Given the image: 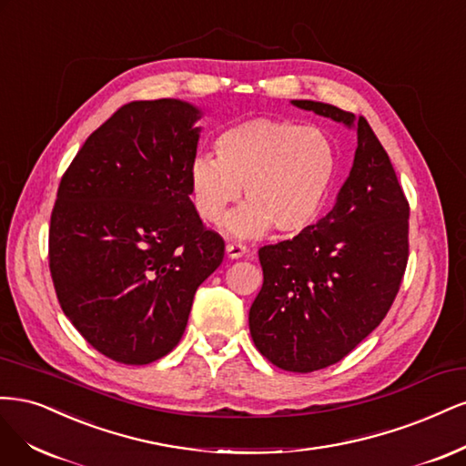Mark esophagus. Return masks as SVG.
Segmentation results:
<instances>
[{"label": "esophagus", "instance_id": "34e87169", "mask_svg": "<svg viewBox=\"0 0 466 466\" xmlns=\"http://www.w3.org/2000/svg\"><path fill=\"white\" fill-rule=\"evenodd\" d=\"M246 253H248V248L244 244H239V242H228L227 244V255L230 259L242 258V255H246Z\"/></svg>", "mask_w": 466, "mask_h": 466}]
</instances>
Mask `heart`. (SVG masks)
I'll list each match as a JSON object with an SVG mask.
<instances>
[{
	"label": "heart",
	"instance_id": "1",
	"mask_svg": "<svg viewBox=\"0 0 466 466\" xmlns=\"http://www.w3.org/2000/svg\"><path fill=\"white\" fill-rule=\"evenodd\" d=\"M217 158L198 157L189 168L195 211L218 224L246 193L248 203L227 218L234 236L255 238L275 227L298 234L319 217L331 191L337 155L327 135L284 117H251L224 127Z\"/></svg>",
	"mask_w": 466,
	"mask_h": 466
}]
</instances>
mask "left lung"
I'll list each match as a JSON object with an SVG mask.
<instances>
[{
    "instance_id": "8db88e82",
    "label": "left lung",
    "mask_w": 466,
    "mask_h": 466,
    "mask_svg": "<svg viewBox=\"0 0 466 466\" xmlns=\"http://www.w3.org/2000/svg\"><path fill=\"white\" fill-rule=\"evenodd\" d=\"M294 104L354 126L358 135L350 174L329 215L292 239L259 248L253 344L273 366L309 373L340 362L391 309L407 271L410 207L364 116L313 100Z\"/></svg>"
}]
</instances>
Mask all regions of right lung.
Masks as SVG:
<instances>
[{
  "label": "right lung",
  "mask_w": 466,
  "mask_h": 466,
  "mask_svg": "<svg viewBox=\"0 0 466 466\" xmlns=\"http://www.w3.org/2000/svg\"><path fill=\"white\" fill-rule=\"evenodd\" d=\"M199 110L133 100L88 135L57 187L48 261L57 302L81 337L127 366L182 339L195 290L224 239L189 199Z\"/></svg>",
  "instance_id": "add662e5"
}]
</instances>
